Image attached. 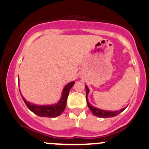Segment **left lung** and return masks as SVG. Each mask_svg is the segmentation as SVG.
<instances>
[{
    "mask_svg": "<svg viewBox=\"0 0 149 149\" xmlns=\"http://www.w3.org/2000/svg\"><path fill=\"white\" fill-rule=\"evenodd\" d=\"M85 88H86V99H87V106L89 107V109H90V111L92 112V113H93L94 115H95L96 116H97V117H100V118L113 117V116H117L119 113H121V111H124V110L126 109V107H124V108L121 109L119 110V111H118V110H116V111H109V110H107H107L101 109L93 107L90 103H89V100H88V94L89 93V87H88L87 85H85Z\"/></svg>",
    "mask_w": 149,
    "mask_h": 149,
    "instance_id": "left-lung-1",
    "label": "left lung"
}]
</instances>
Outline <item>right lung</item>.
Returning a JSON list of instances; mask_svg holds the SVG:
<instances>
[{
    "label": "right lung",
    "instance_id": "1",
    "mask_svg": "<svg viewBox=\"0 0 149 149\" xmlns=\"http://www.w3.org/2000/svg\"><path fill=\"white\" fill-rule=\"evenodd\" d=\"M74 81H72L67 84L63 88L62 90L61 97L60 100L55 104L47 105H38L35 104L30 103L28 102L23 97L21 93V97L23 98L24 102L25 103L26 106L32 112L36 113L38 116H41V117H50L54 118L60 116L61 113L63 112L65 109L66 108L67 105V100L69 95V92L71 88L73 87L74 84Z\"/></svg>",
    "mask_w": 149,
    "mask_h": 149
}]
</instances>
